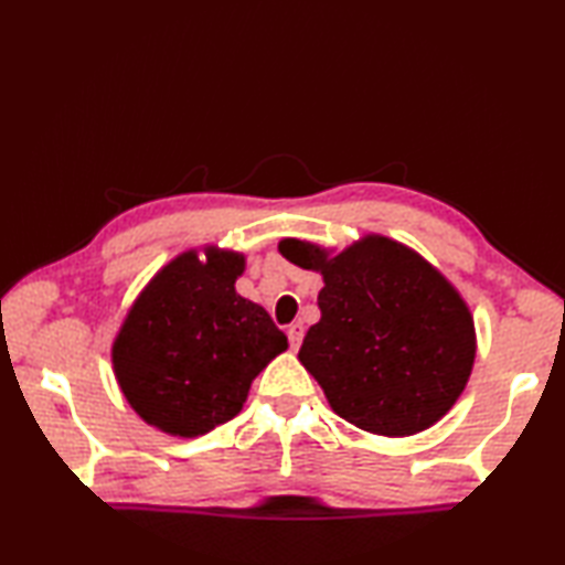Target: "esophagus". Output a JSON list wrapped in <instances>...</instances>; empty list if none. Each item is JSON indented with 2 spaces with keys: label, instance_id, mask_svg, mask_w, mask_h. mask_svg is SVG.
Listing matches in <instances>:
<instances>
[{
  "label": "esophagus",
  "instance_id": "obj_1",
  "mask_svg": "<svg viewBox=\"0 0 565 565\" xmlns=\"http://www.w3.org/2000/svg\"><path fill=\"white\" fill-rule=\"evenodd\" d=\"M286 333H289L291 349H299V347H301V339H303V323H299V321L291 323L289 331H286Z\"/></svg>",
  "mask_w": 565,
  "mask_h": 565
}]
</instances>
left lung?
<instances>
[{"label":"left lung","instance_id":"1","mask_svg":"<svg viewBox=\"0 0 565 565\" xmlns=\"http://www.w3.org/2000/svg\"><path fill=\"white\" fill-rule=\"evenodd\" d=\"M281 256L321 271L319 323L299 361L331 408L379 436H411L456 404L476 356L461 296L408 246L366 236L341 254L284 238Z\"/></svg>","mask_w":565,"mask_h":565}]
</instances>
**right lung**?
Returning a JSON list of instances; mask_svg holds the SVG:
<instances>
[{"label":"right lung","mask_w":565,"mask_h":565,"mask_svg":"<svg viewBox=\"0 0 565 565\" xmlns=\"http://www.w3.org/2000/svg\"><path fill=\"white\" fill-rule=\"evenodd\" d=\"M244 256L209 248L164 266L131 306L111 359L131 408L171 436H202L242 411L248 386L286 351L264 306L238 296Z\"/></svg>","instance_id":"add662e5"}]
</instances>
